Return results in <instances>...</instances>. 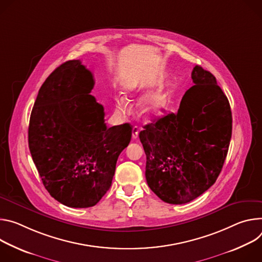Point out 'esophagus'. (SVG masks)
I'll list each match as a JSON object with an SVG mask.
<instances>
[{
	"label": "esophagus",
	"mask_w": 262,
	"mask_h": 262,
	"mask_svg": "<svg viewBox=\"0 0 262 262\" xmlns=\"http://www.w3.org/2000/svg\"><path fill=\"white\" fill-rule=\"evenodd\" d=\"M138 133H139V128L137 126L133 127V129H132V138L136 139L138 137Z\"/></svg>",
	"instance_id": "esophagus-1"
}]
</instances>
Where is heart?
Instances as JSON below:
<instances>
[{
  "mask_svg": "<svg viewBox=\"0 0 262 262\" xmlns=\"http://www.w3.org/2000/svg\"><path fill=\"white\" fill-rule=\"evenodd\" d=\"M167 103L166 94L162 90H156L144 95L138 103L139 110L146 115H154L162 111ZM115 112L120 115H125L129 112V103L123 96L115 97Z\"/></svg>",
  "mask_w": 262,
  "mask_h": 262,
  "instance_id": "b5f03b06",
  "label": "heart"
}]
</instances>
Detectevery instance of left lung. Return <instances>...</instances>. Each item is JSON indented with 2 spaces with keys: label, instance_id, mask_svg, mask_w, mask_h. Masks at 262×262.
I'll use <instances>...</instances> for the list:
<instances>
[{
  "label": "left lung",
  "instance_id": "obj_1",
  "mask_svg": "<svg viewBox=\"0 0 262 262\" xmlns=\"http://www.w3.org/2000/svg\"><path fill=\"white\" fill-rule=\"evenodd\" d=\"M191 79L194 85L183 96L178 112L146 125L139 133L148 185L169 204L190 202L214 184L232 135L230 104L215 77L195 66Z\"/></svg>",
  "mask_w": 262,
  "mask_h": 262
}]
</instances>
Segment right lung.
Segmentation results:
<instances>
[{"instance_id": "obj_1", "label": "right lung", "mask_w": 262, "mask_h": 262, "mask_svg": "<svg viewBox=\"0 0 262 262\" xmlns=\"http://www.w3.org/2000/svg\"><path fill=\"white\" fill-rule=\"evenodd\" d=\"M94 85L80 60L62 63L41 85L29 123V149L46 189L73 208L95 206L107 192L132 135L130 124L107 128Z\"/></svg>"}]
</instances>
